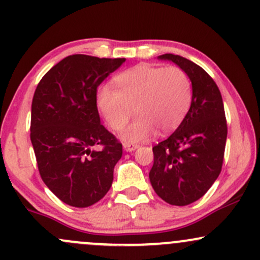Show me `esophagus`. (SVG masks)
I'll use <instances>...</instances> for the list:
<instances>
[{
  "instance_id": "1",
  "label": "esophagus",
  "mask_w": 260,
  "mask_h": 260,
  "mask_svg": "<svg viewBox=\"0 0 260 260\" xmlns=\"http://www.w3.org/2000/svg\"><path fill=\"white\" fill-rule=\"evenodd\" d=\"M138 147L139 145L135 144V143H127V142L123 143V148H124L125 152H133V150H136Z\"/></svg>"
}]
</instances>
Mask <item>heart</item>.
<instances>
[{"label":"heart","mask_w":260,"mask_h":260,"mask_svg":"<svg viewBox=\"0 0 260 260\" xmlns=\"http://www.w3.org/2000/svg\"><path fill=\"white\" fill-rule=\"evenodd\" d=\"M115 87L106 85L98 91L96 105L113 131L125 127L133 113L135 121L124 131L127 142H143L158 129H175L189 111L192 88L187 74L178 67L159 68L142 64L115 78Z\"/></svg>","instance_id":"b5f03b06"}]
</instances>
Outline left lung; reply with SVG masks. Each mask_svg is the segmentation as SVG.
Segmentation results:
<instances>
[{"label":"left lung","mask_w":260,"mask_h":260,"mask_svg":"<svg viewBox=\"0 0 260 260\" xmlns=\"http://www.w3.org/2000/svg\"><path fill=\"white\" fill-rule=\"evenodd\" d=\"M187 74L192 84L189 112L167 139L153 147L150 184L159 198L175 206L198 201L218 178L223 164L227 121L217 85L189 59L164 54Z\"/></svg>","instance_id":"left-lung-1"}]
</instances>
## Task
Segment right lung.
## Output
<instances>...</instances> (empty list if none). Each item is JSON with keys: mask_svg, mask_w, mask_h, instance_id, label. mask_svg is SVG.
<instances>
[{"mask_svg": "<svg viewBox=\"0 0 260 260\" xmlns=\"http://www.w3.org/2000/svg\"><path fill=\"white\" fill-rule=\"evenodd\" d=\"M124 61L69 55L43 76L34 92L30 141L39 174L51 192L73 207L96 204L112 185L122 143L100 122L96 95L99 85Z\"/></svg>", "mask_w": 260, "mask_h": 260, "instance_id": "add662e5", "label": "right lung"}]
</instances>
